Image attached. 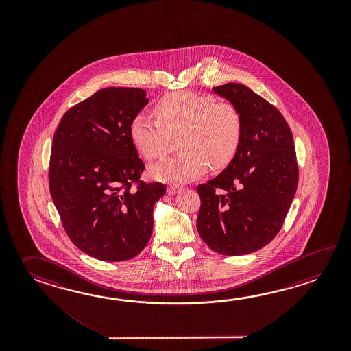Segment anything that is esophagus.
<instances>
[{
    "mask_svg": "<svg viewBox=\"0 0 351 351\" xmlns=\"http://www.w3.org/2000/svg\"><path fill=\"white\" fill-rule=\"evenodd\" d=\"M179 191H180V186H168V189H167V193L169 194V195H173V194L178 193Z\"/></svg>",
    "mask_w": 351,
    "mask_h": 351,
    "instance_id": "obj_1",
    "label": "esophagus"
}]
</instances>
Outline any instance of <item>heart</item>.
<instances>
[{
    "mask_svg": "<svg viewBox=\"0 0 351 351\" xmlns=\"http://www.w3.org/2000/svg\"><path fill=\"white\" fill-rule=\"evenodd\" d=\"M156 120L136 114L129 136L147 160L165 157L178 139V156L149 168L150 177L165 183H184L201 177L207 167L218 171L236 157L243 123L239 109L208 94L189 90L167 94L154 105Z\"/></svg>",
    "mask_w": 351,
    "mask_h": 351,
    "instance_id": "1",
    "label": "heart"
}]
</instances>
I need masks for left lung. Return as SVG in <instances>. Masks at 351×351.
I'll use <instances>...</instances> for the list:
<instances>
[{
    "mask_svg": "<svg viewBox=\"0 0 351 351\" xmlns=\"http://www.w3.org/2000/svg\"><path fill=\"white\" fill-rule=\"evenodd\" d=\"M213 91L239 109L243 132L223 172L197 186V230L218 254H252L276 237L296 193L291 129L274 105L246 85L228 82Z\"/></svg>",
    "mask_w": 351,
    "mask_h": 351,
    "instance_id": "left-lung-1",
    "label": "left lung"
}]
</instances>
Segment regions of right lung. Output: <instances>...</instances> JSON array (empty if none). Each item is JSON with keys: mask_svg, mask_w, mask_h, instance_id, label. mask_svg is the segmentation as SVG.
I'll return each instance as SVG.
<instances>
[{"mask_svg": "<svg viewBox=\"0 0 351 351\" xmlns=\"http://www.w3.org/2000/svg\"><path fill=\"white\" fill-rule=\"evenodd\" d=\"M138 88H106L70 108L53 134L49 186L69 239L101 261L141 254L153 231L162 183H144L145 165L129 136L149 99ZM136 184L137 188L132 186Z\"/></svg>", "mask_w": 351, "mask_h": 351, "instance_id": "1", "label": "right lung"}]
</instances>
